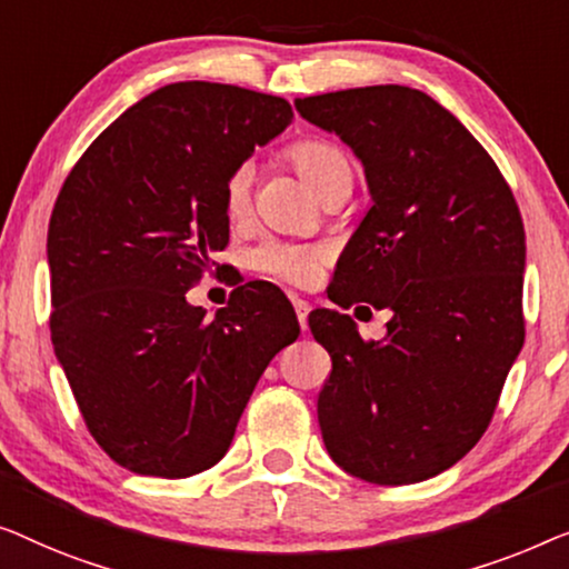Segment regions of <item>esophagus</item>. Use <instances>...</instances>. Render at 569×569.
Wrapping results in <instances>:
<instances>
[{
    "instance_id": "34e87169",
    "label": "esophagus",
    "mask_w": 569,
    "mask_h": 569,
    "mask_svg": "<svg viewBox=\"0 0 569 569\" xmlns=\"http://www.w3.org/2000/svg\"><path fill=\"white\" fill-rule=\"evenodd\" d=\"M293 309H296V317H299L301 330H307V317H309V311H311L309 301H303V299H299V296H293Z\"/></svg>"
}]
</instances>
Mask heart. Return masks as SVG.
Masks as SVG:
<instances>
[{
	"label": "heart",
	"instance_id": "1",
	"mask_svg": "<svg viewBox=\"0 0 569 569\" xmlns=\"http://www.w3.org/2000/svg\"><path fill=\"white\" fill-rule=\"evenodd\" d=\"M288 162L296 167V172L307 180V186L315 193L325 196L342 180H353V167L346 151L338 143L325 139H301L286 151ZM250 203V170L239 167L223 182V208L231 219L244 213ZM325 260V252L319 247H301V244H262L252 252L254 268L262 273L291 283H309L317 276L319 262Z\"/></svg>",
	"mask_w": 569,
	"mask_h": 569
}]
</instances>
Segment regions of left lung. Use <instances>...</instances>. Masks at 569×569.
<instances>
[{
	"mask_svg": "<svg viewBox=\"0 0 569 569\" xmlns=\"http://www.w3.org/2000/svg\"><path fill=\"white\" fill-rule=\"evenodd\" d=\"M293 106L356 151L373 198L327 296L395 311L383 340L338 309L309 315L332 358L325 446L366 482H422L482 438L523 348L521 211L482 143L426 92L376 84Z\"/></svg>",
	"mask_w": 569,
	"mask_h": 569,
	"instance_id": "1",
	"label": "left lung"
}]
</instances>
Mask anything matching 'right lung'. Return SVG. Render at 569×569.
<instances>
[{
    "mask_svg": "<svg viewBox=\"0 0 569 569\" xmlns=\"http://www.w3.org/2000/svg\"><path fill=\"white\" fill-rule=\"evenodd\" d=\"M283 98L174 82L71 167L48 223L51 340L116 463L180 479L229 451L254 383L299 338L281 288L250 281L208 322L186 293L229 244L223 182L291 123Z\"/></svg>",
    "mask_w": 569,
    "mask_h": 569,
    "instance_id": "right-lung-1",
    "label": "right lung"
}]
</instances>
